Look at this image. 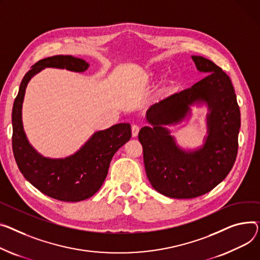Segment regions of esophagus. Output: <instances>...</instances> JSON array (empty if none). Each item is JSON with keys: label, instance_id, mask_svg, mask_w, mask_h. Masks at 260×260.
<instances>
[{"label": "esophagus", "instance_id": "obj_1", "mask_svg": "<svg viewBox=\"0 0 260 260\" xmlns=\"http://www.w3.org/2000/svg\"><path fill=\"white\" fill-rule=\"evenodd\" d=\"M139 126L138 125H136V124H134V125H132V136L133 137H137L138 136V133H139Z\"/></svg>", "mask_w": 260, "mask_h": 260}]
</instances>
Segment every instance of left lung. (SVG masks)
Segmentation results:
<instances>
[{"label":"left lung","instance_id":"1","mask_svg":"<svg viewBox=\"0 0 260 260\" xmlns=\"http://www.w3.org/2000/svg\"><path fill=\"white\" fill-rule=\"evenodd\" d=\"M191 58L207 76L151 106L146 112L150 125L138 136L148 181L158 192L172 199H193L211 191L228 176L238 150L240 112L230 77L209 59ZM197 101L206 102L212 110L210 135L202 149L187 153L176 146L164 126L178 123Z\"/></svg>","mask_w":260,"mask_h":260}]
</instances>
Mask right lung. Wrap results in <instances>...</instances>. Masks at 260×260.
<instances>
[{
    "mask_svg": "<svg viewBox=\"0 0 260 260\" xmlns=\"http://www.w3.org/2000/svg\"><path fill=\"white\" fill-rule=\"evenodd\" d=\"M83 72L85 60L71 55H55L39 60L25 74L12 109V150L25 179L44 194L62 202H79L94 196L105 182L115 152L132 137L131 125L119 123L95 133L76 153L64 159L41 155L28 142L22 122L26 86L45 68Z\"/></svg>",
    "mask_w": 260,
    "mask_h": 260,
    "instance_id": "obj_1",
    "label": "right lung"
}]
</instances>
